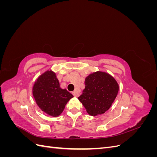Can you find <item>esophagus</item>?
Wrapping results in <instances>:
<instances>
[{"mask_svg": "<svg viewBox=\"0 0 157 157\" xmlns=\"http://www.w3.org/2000/svg\"><path fill=\"white\" fill-rule=\"evenodd\" d=\"M72 94H73V96H74L75 97H78V96H79V94H78V92H76V91L73 92H72Z\"/></svg>", "mask_w": 157, "mask_h": 157, "instance_id": "obj_1", "label": "esophagus"}]
</instances>
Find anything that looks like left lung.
<instances>
[{
  "mask_svg": "<svg viewBox=\"0 0 157 157\" xmlns=\"http://www.w3.org/2000/svg\"><path fill=\"white\" fill-rule=\"evenodd\" d=\"M85 88L78 98L89 115H101L110 108L118 92L115 79L106 73L90 74L85 79Z\"/></svg>",
  "mask_w": 157,
  "mask_h": 157,
  "instance_id": "1",
  "label": "left lung"
}]
</instances>
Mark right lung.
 <instances>
[{"label":"right lung","mask_w":157,"mask_h":157,"mask_svg":"<svg viewBox=\"0 0 157 157\" xmlns=\"http://www.w3.org/2000/svg\"><path fill=\"white\" fill-rule=\"evenodd\" d=\"M33 94L41 110L54 117L63 112L66 104L73 97L67 90L60 88L56 73L52 71H47L37 78Z\"/></svg>","instance_id":"obj_1"}]
</instances>
